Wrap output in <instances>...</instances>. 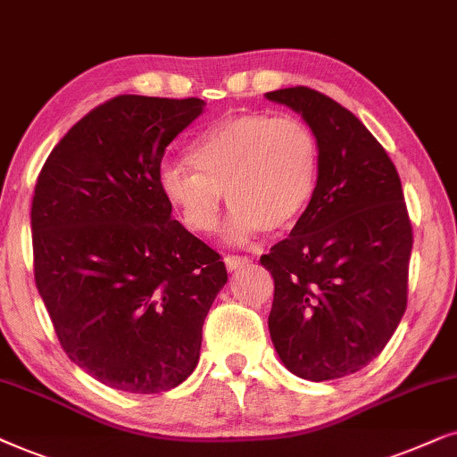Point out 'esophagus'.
<instances>
[{"label": "esophagus", "mask_w": 457, "mask_h": 457, "mask_svg": "<svg viewBox=\"0 0 457 457\" xmlns=\"http://www.w3.org/2000/svg\"><path fill=\"white\" fill-rule=\"evenodd\" d=\"M223 261H225V267H228L229 271H236V270H240V267H246L253 263L251 257H240V254H228Z\"/></svg>", "instance_id": "obj_1"}]
</instances>
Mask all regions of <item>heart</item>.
Wrapping results in <instances>:
<instances>
[{
	"mask_svg": "<svg viewBox=\"0 0 457 457\" xmlns=\"http://www.w3.org/2000/svg\"><path fill=\"white\" fill-rule=\"evenodd\" d=\"M187 165L161 171V192L190 232L212 234L223 192L234 209L229 234L246 240L261 229L279 234L312 203L320 144L309 125L292 117L242 112L219 119L192 139Z\"/></svg>",
	"mask_w": 457,
	"mask_h": 457,
	"instance_id": "obj_1",
	"label": "heart"
}]
</instances>
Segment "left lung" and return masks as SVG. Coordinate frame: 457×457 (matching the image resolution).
<instances>
[{
  "instance_id": "1",
  "label": "left lung",
  "mask_w": 457,
  "mask_h": 457,
  "mask_svg": "<svg viewBox=\"0 0 457 457\" xmlns=\"http://www.w3.org/2000/svg\"><path fill=\"white\" fill-rule=\"evenodd\" d=\"M265 96L301 112L320 144L312 203L261 257L273 278L271 343L292 374L343 378L380 355L405 313L413 236L401 179L332 97L303 85Z\"/></svg>"
}]
</instances>
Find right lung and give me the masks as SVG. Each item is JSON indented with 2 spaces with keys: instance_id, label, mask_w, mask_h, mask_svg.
Segmentation results:
<instances>
[{
  "instance_id": "obj_1",
  "label": "right lung",
  "mask_w": 457,
  "mask_h": 457,
  "mask_svg": "<svg viewBox=\"0 0 457 457\" xmlns=\"http://www.w3.org/2000/svg\"><path fill=\"white\" fill-rule=\"evenodd\" d=\"M198 97L117 96L50 152L30 206L35 284L66 355L102 385L152 395L196 368L228 282L221 254L171 219L165 148Z\"/></svg>"
}]
</instances>
